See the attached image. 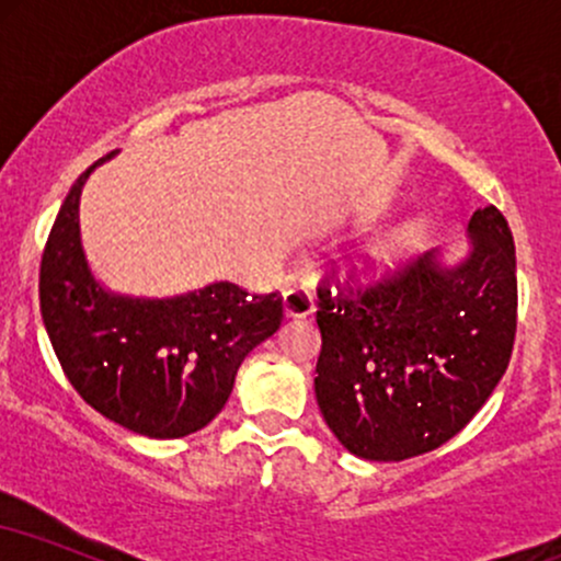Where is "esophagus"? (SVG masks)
<instances>
[{"label": "esophagus", "instance_id": "34e87169", "mask_svg": "<svg viewBox=\"0 0 561 561\" xmlns=\"http://www.w3.org/2000/svg\"><path fill=\"white\" fill-rule=\"evenodd\" d=\"M313 311V293L311 287L298 285L285 293V313L287 317H308Z\"/></svg>", "mask_w": 561, "mask_h": 561}]
</instances>
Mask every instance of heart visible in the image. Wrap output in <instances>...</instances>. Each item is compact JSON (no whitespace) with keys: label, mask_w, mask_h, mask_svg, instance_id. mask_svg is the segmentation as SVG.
Masks as SVG:
<instances>
[{"label":"heart","mask_w":561,"mask_h":561,"mask_svg":"<svg viewBox=\"0 0 561 561\" xmlns=\"http://www.w3.org/2000/svg\"><path fill=\"white\" fill-rule=\"evenodd\" d=\"M414 240H416V227H405L403 231H398V234L392 237V240L385 244V248L377 250V259L379 261H390L392 255L401 253V250L409 248V244L414 242Z\"/></svg>","instance_id":"b5f03b06"}]
</instances>
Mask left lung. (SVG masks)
I'll use <instances>...</instances> for the list:
<instances>
[{
	"label": "left lung",
	"instance_id": "1",
	"mask_svg": "<svg viewBox=\"0 0 561 561\" xmlns=\"http://www.w3.org/2000/svg\"><path fill=\"white\" fill-rule=\"evenodd\" d=\"M469 234L472 253L456 268L422 253L369 285H358L356 266L345 279L337 266L321 276L313 388L351 454L403 461L440 448L504 377L517 334L512 229L485 205Z\"/></svg>",
	"mask_w": 561,
	"mask_h": 561
}]
</instances>
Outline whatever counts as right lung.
<instances>
[{"mask_svg":"<svg viewBox=\"0 0 561 561\" xmlns=\"http://www.w3.org/2000/svg\"><path fill=\"white\" fill-rule=\"evenodd\" d=\"M111 156L76 179L55 218L38 268L42 319L68 382L94 411L137 435L184 437L224 409L244 356L279 330L282 298L231 282L171 300L105 293L83 259L79 197Z\"/></svg>","mask_w":561,"mask_h":561,"instance_id":"1","label":"right lung"}]
</instances>
